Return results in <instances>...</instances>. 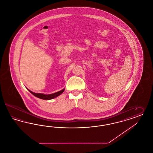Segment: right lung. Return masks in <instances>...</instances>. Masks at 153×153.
<instances>
[{
	"label": "right lung",
	"mask_w": 153,
	"mask_h": 153,
	"mask_svg": "<svg viewBox=\"0 0 153 153\" xmlns=\"http://www.w3.org/2000/svg\"><path fill=\"white\" fill-rule=\"evenodd\" d=\"M28 91L34 96H36L39 98H40V99H43V100H51V99H53L56 97L57 96H59V95H61L62 93L63 92V91H65V89H63L62 90L59 91L57 92L52 94H50V95H45V94H40V93H34V92H33L32 91H31L29 90H28Z\"/></svg>",
	"instance_id": "right-lung-1"
}]
</instances>
